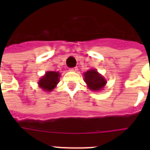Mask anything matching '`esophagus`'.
I'll return each instance as SVG.
<instances>
[{
	"label": "esophagus",
	"mask_w": 150,
	"mask_h": 150,
	"mask_svg": "<svg viewBox=\"0 0 150 150\" xmlns=\"http://www.w3.org/2000/svg\"><path fill=\"white\" fill-rule=\"evenodd\" d=\"M69 70L71 71H76L78 70V68L77 67H74V68H71Z\"/></svg>",
	"instance_id": "1"
}]
</instances>
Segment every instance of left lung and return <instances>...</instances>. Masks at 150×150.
<instances>
[{"label":"left lung","mask_w":150,"mask_h":150,"mask_svg":"<svg viewBox=\"0 0 150 150\" xmlns=\"http://www.w3.org/2000/svg\"><path fill=\"white\" fill-rule=\"evenodd\" d=\"M85 82L88 85L89 89L97 91L103 88L105 84L107 83L104 78L100 75L97 71L95 69L89 70L84 74Z\"/></svg>","instance_id":"obj_1"}]
</instances>
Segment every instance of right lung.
<instances>
[{
	"mask_svg": "<svg viewBox=\"0 0 150 150\" xmlns=\"http://www.w3.org/2000/svg\"><path fill=\"white\" fill-rule=\"evenodd\" d=\"M60 74L55 71H47L43 78H41L39 85L43 90L52 91L59 82Z\"/></svg>",
	"mask_w": 150,
	"mask_h": 150,
	"instance_id": "add662e5",
	"label": "right lung"
}]
</instances>
